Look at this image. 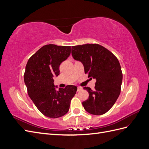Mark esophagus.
I'll list each match as a JSON object with an SVG mask.
<instances>
[{
    "label": "esophagus",
    "mask_w": 149,
    "mask_h": 149,
    "mask_svg": "<svg viewBox=\"0 0 149 149\" xmlns=\"http://www.w3.org/2000/svg\"><path fill=\"white\" fill-rule=\"evenodd\" d=\"M82 89H83V88H82L81 87H80V86H78V89H77V91L78 92V91H81Z\"/></svg>",
    "instance_id": "34e87169"
}]
</instances>
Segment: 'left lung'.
Wrapping results in <instances>:
<instances>
[{"mask_svg":"<svg viewBox=\"0 0 149 149\" xmlns=\"http://www.w3.org/2000/svg\"><path fill=\"white\" fill-rule=\"evenodd\" d=\"M71 53L83 64L85 74L96 79L94 90L84 87L89 93L83 102L84 109L94 115L105 114L119 96L123 73L118 58L109 50L96 43L73 46Z\"/></svg>","mask_w":149,"mask_h":149,"instance_id":"left-lung-1","label":"left lung"}]
</instances>
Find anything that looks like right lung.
<instances>
[{"label": "right lung", "mask_w": 149, "mask_h": 149, "mask_svg": "<svg viewBox=\"0 0 149 149\" xmlns=\"http://www.w3.org/2000/svg\"><path fill=\"white\" fill-rule=\"evenodd\" d=\"M71 53L70 46L46 45L31 56L26 63L24 81L29 97L44 116L58 118L69 111L77 87L68 85L56 91L54 77L60 74V65Z\"/></svg>", "instance_id": "right-lung-1"}]
</instances>
